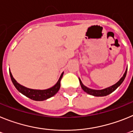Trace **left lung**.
I'll return each instance as SVG.
<instances>
[{"mask_svg": "<svg viewBox=\"0 0 133 133\" xmlns=\"http://www.w3.org/2000/svg\"><path fill=\"white\" fill-rule=\"evenodd\" d=\"M127 69L126 70L125 73L123 75V76L121 78V79H120L116 84H115V85H113V86H110V87L107 88L103 89V90H92V89L88 88L86 87V86H84V84L82 83L80 79H79V83H80L81 87H82V88L83 89V90H84V92H86V93L90 94V95L94 96H104L108 95V94H110L112 92H114V91H115V90L122 84V82L124 81V78H125L126 75H127Z\"/></svg>", "mask_w": 133, "mask_h": 133, "instance_id": "left-lung-1", "label": "left lung"}]
</instances>
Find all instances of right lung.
I'll return each instance as SVG.
<instances>
[{
	"label": "right lung",
	"instance_id": "right-lung-1",
	"mask_svg": "<svg viewBox=\"0 0 133 133\" xmlns=\"http://www.w3.org/2000/svg\"><path fill=\"white\" fill-rule=\"evenodd\" d=\"M9 72H10V76H11L12 82L13 83L14 86H15L16 88L17 89V90L18 92H20L23 95H25V96L28 97L31 100H36V101H43V100H47V99L51 97L54 96L59 90L60 86H61L60 85V82H61V79H62L63 74V72L61 76H60L58 82L55 86L49 89H47V90H33V89L27 88L21 86V84L17 82V81L15 79H14L11 71H9Z\"/></svg>",
	"mask_w": 133,
	"mask_h": 133
}]
</instances>
